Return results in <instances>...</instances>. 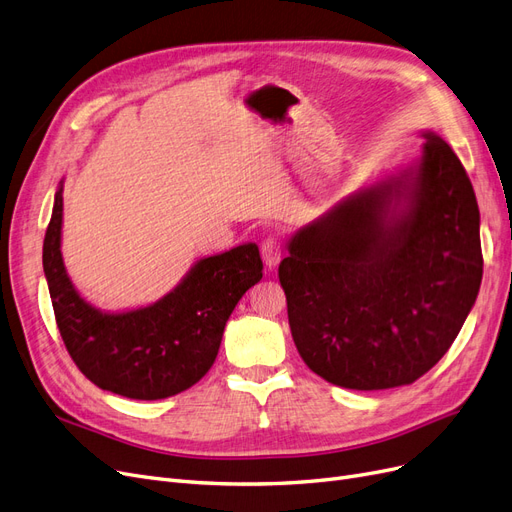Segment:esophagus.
<instances>
[{"instance_id": "obj_1", "label": "esophagus", "mask_w": 512, "mask_h": 512, "mask_svg": "<svg viewBox=\"0 0 512 512\" xmlns=\"http://www.w3.org/2000/svg\"><path fill=\"white\" fill-rule=\"evenodd\" d=\"M261 259H263V263H266L270 270H274L278 266L280 259H282V249H280V242L276 238H266V240H263V244H261Z\"/></svg>"}]
</instances>
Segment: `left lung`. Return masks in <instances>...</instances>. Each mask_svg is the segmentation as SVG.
<instances>
[{"label": "left lung", "mask_w": 512, "mask_h": 512, "mask_svg": "<svg viewBox=\"0 0 512 512\" xmlns=\"http://www.w3.org/2000/svg\"><path fill=\"white\" fill-rule=\"evenodd\" d=\"M422 137L418 160L301 227L278 268L297 352L335 386L415 382L441 361L477 301L475 189L437 132Z\"/></svg>", "instance_id": "left-lung-1"}]
</instances>
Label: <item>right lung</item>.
<instances>
[{
  "label": "right lung",
  "instance_id": "add662e5",
  "mask_svg": "<svg viewBox=\"0 0 512 512\" xmlns=\"http://www.w3.org/2000/svg\"><path fill=\"white\" fill-rule=\"evenodd\" d=\"M63 181L44 238V274L61 337L92 384L137 401L192 388L213 367L227 318L263 276L255 242L198 259L179 285L137 310L105 312L86 301L61 253Z\"/></svg>",
  "mask_w": 512,
  "mask_h": 512
}]
</instances>
